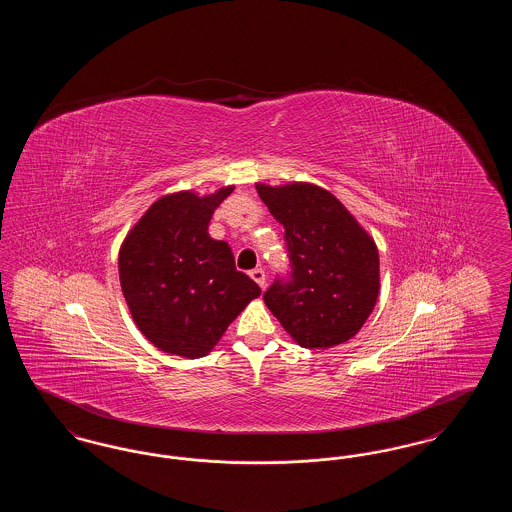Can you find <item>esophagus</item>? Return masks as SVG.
I'll return each instance as SVG.
<instances>
[{
    "label": "esophagus",
    "instance_id": "34e87169",
    "mask_svg": "<svg viewBox=\"0 0 512 512\" xmlns=\"http://www.w3.org/2000/svg\"><path fill=\"white\" fill-rule=\"evenodd\" d=\"M249 276L261 286V288H265V284H267V274H265V270L263 268H255V270H251L249 272Z\"/></svg>",
    "mask_w": 512,
    "mask_h": 512
}]
</instances>
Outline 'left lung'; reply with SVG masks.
<instances>
[{"instance_id": "left-lung-1", "label": "left lung", "mask_w": 512, "mask_h": 512, "mask_svg": "<svg viewBox=\"0 0 512 512\" xmlns=\"http://www.w3.org/2000/svg\"><path fill=\"white\" fill-rule=\"evenodd\" d=\"M286 234L292 280L263 295L295 343L326 349L351 340L380 293V257L372 236L334 194L309 182L255 184Z\"/></svg>"}]
</instances>
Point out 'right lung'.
I'll return each instance as SVG.
<instances>
[{
  "label": "right lung",
  "mask_w": 512,
  "mask_h": 512,
  "mask_svg": "<svg viewBox=\"0 0 512 512\" xmlns=\"http://www.w3.org/2000/svg\"><path fill=\"white\" fill-rule=\"evenodd\" d=\"M234 192L182 190L159 197L119 249L122 295L140 332L155 347L186 359L205 357L261 288L236 270L230 245L207 232Z\"/></svg>",
  "instance_id": "obj_1"
}]
</instances>
